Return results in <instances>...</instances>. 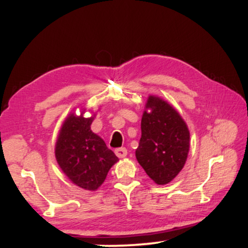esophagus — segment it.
I'll use <instances>...</instances> for the list:
<instances>
[{
	"instance_id": "34e87169",
	"label": "esophagus",
	"mask_w": 248,
	"mask_h": 248,
	"mask_svg": "<svg viewBox=\"0 0 248 248\" xmlns=\"http://www.w3.org/2000/svg\"><path fill=\"white\" fill-rule=\"evenodd\" d=\"M115 154L118 158H125L127 155V150L125 148H118L115 150Z\"/></svg>"
}]
</instances>
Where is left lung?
<instances>
[{"mask_svg": "<svg viewBox=\"0 0 248 248\" xmlns=\"http://www.w3.org/2000/svg\"><path fill=\"white\" fill-rule=\"evenodd\" d=\"M141 133L135 151L139 164L155 184H168L179 174L187 159V125L170 104L149 96L142 115Z\"/></svg>", "mask_w": 248, "mask_h": 248, "instance_id": "obj_1", "label": "left lung"}]
</instances>
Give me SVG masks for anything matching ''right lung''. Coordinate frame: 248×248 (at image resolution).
<instances>
[{
	"label": "right lung",
	"instance_id": "right-lung-1",
	"mask_svg": "<svg viewBox=\"0 0 248 248\" xmlns=\"http://www.w3.org/2000/svg\"><path fill=\"white\" fill-rule=\"evenodd\" d=\"M71 113L61 127L55 144V157L62 171L73 184L87 191H96L116 164L118 158L105 141L91 131L93 116Z\"/></svg>",
	"mask_w": 248,
	"mask_h": 248
}]
</instances>
